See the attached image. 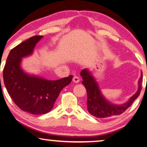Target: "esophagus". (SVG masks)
Wrapping results in <instances>:
<instances>
[{"instance_id":"1","label":"esophagus","mask_w":147,"mask_h":147,"mask_svg":"<svg viewBox=\"0 0 147 147\" xmlns=\"http://www.w3.org/2000/svg\"><path fill=\"white\" fill-rule=\"evenodd\" d=\"M73 82L74 83H78L79 82H80V78H79V77L78 76H74V77H73Z\"/></svg>"}]
</instances>
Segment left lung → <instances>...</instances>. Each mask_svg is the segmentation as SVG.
Returning <instances> with one entry per match:
<instances>
[{"mask_svg": "<svg viewBox=\"0 0 147 147\" xmlns=\"http://www.w3.org/2000/svg\"><path fill=\"white\" fill-rule=\"evenodd\" d=\"M80 75L82 76L83 79L82 83L86 87L87 91L88 110L91 115L97 118L106 119L112 116L121 115L138 97L142 88L141 83L143 82V73L141 71V76L138 80V89L136 93L126 102L121 104H113L106 99L102 93L98 82L89 69H83L81 71Z\"/></svg>", "mask_w": 147, "mask_h": 147, "instance_id": "8db88e82", "label": "left lung"}]
</instances>
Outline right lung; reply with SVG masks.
Returning <instances> with one entry per match:
<instances>
[{
	"label": "right lung",
	"mask_w": 147,
	"mask_h": 147,
	"mask_svg": "<svg viewBox=\"0 0 147 147\" xmlns=\"http://www.w3.org/2000/svg\"><path fill=\"white\" fill-rule=\"evenodd\" d=\"M43 38L32 37L11 50L3 71L4 85L9 95L20 109L33 115L49 112L62 89L73 79L71 75L49 80L23 70V58L32 55L36 44Z\"/></svg>",
	"instance_id": "right-lung-1"
}]
</instances>
